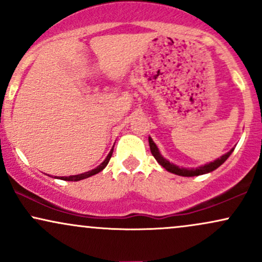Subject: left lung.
Returning a JSON list of instances; mask_svg holds the SVG:
<instances>
[{
  "label": "left lung",
  "instance_id": "obj_1",
  "mask_svg": "<svg viewBox=\"0 0 262 262\" xmlns=\"http://www.w3.org/2000/svg\"><path fill=\"white\" fill-rule=\"evenodd\" d=\"M149 145H150V150H151L152 156H154V158L156 159V161H158L159 164L164 167V169H166L169 172L175 173V175L185 176V177L200 176V175H204V173L212 172V171L218 169V167L221 166V165L223 164V162L227 160L228 158H229L230 154L233 152V150H234V148H233L230 151H228L227 154L222 155L221 158L217 159V160H214L213 162H209V164L203 165V166L196 167V169H186V167H180V166H177V165H173L172 162H170L169 160H166V159H165L164 156L160 154L158 146H156V144L152 141V139L150 137H149Z\"/></svg>",
  "mask_w": 262,
  "mask_h": 262
}]
</instances>
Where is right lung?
Listing matches in <instances>:
<instances>
[{"label":"right lung","instance_id":"add662e5","mask_svg":"<svg viewBox=\"0 0 262 262\" xmlns=\"http://www.w3.org/2000/svg\"><path fill=\"white\" fill-rule=\"evenodd\" d=\"M113 146H114V145H113ZM112 152H113V148H112V150H111V151H110V154L107 155V158L104 159V161L102 162L101 165H98V166L96 167V169H93V170H91V171H87V172L80 173V175L61 176V177H59V179H60V180H64V181H80V180L87 179V177H91V176H93V175H96V173H98V172H100V171H102V170L104 169V167L107 166V164H108V162H110L111 156H112ZM55 179H56V176H55Z\"/></svg>","mask_w":262,"mask_h":262}]
</instances>
